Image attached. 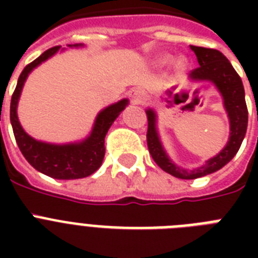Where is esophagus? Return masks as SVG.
Listing matches in <instances>:
<instances>
[{"mask_svg":"<svg viewBox=\"0 0 258 258\" xmlns=\"http://www.w3.org/2000/svg\"><path fill=\"white\" fill-rule=\"evenodd\" d=\"M130 96H131V99H133L135 104H139L143 100V97H145V91L142 88H135L130 92Z\"/></svg>","mask_w":258,"mask_h":258,"instance_id":"obj_1","label":"esophagus"}]
</instances>
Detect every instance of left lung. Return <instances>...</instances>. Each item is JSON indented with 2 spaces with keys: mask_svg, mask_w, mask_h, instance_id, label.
Segmentation results:
<instances>
[{
  "mask_svg": "<svg viewBox=\"0 0 258 258\" xmlns=\"http://www.w3.org/2000/svg\"><path fill=\"white\" fill-rule=\"evenodd\" d=\"M191 50L196 53L198 66L191 71L190 78L194 80H210L220 89L224 96L225 108L228 111L230 119V138L226 147L221 151L217 157L209 159L208 163L202 167L187 171L179 169L170 159L166 157L165 151L162 149L161 142L158 139L155 131V113L153 109L147 111V147L153 157L154 162L161 167L163 171L169 172L170 175L180 178V179H196L200 176L220 170L228 162L233 159L237 151L240 150L241 143L244 141L246 127H248V108L245 103V91L241 78L233 68L229 60L221 53L220 50L213 48H204V46L190 45Z\"/></svg>",
  "mask_w": 258,
  "mask_h": 258,
  "instance_id": "8db88e82",
  "label": "left lung"
}]
</instances>
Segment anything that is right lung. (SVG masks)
I'll return each instance as SVG.
<instances>
[{"label": "right lung", "instance_id": "add662e5", "mask_svg": "<svg viewBox=\"0 0 258 258\" xmlns=\"http://www.w3.org/2000/svg\"><path fill=\"white\" fill-rule=\"evenodd\" d=\"M78 46V45H75ZM60 49V46H53L45 50L41 56L29 62L18 78L17 86L12 95L10 101V121L13 127V134L17 142L18 149L25 159L42 174L54 178V179H79L86 178L96 171L101 166L105 154L104 138L105 134L116 119L117 115L124 109L128 100H120L103 109L97 115L96 123L93 127L91 137L79 145L54 146L34 141L22 130L17 119V101L21 93L22 86L26 76L37 67L40 62L45 61Z\"/></svg>", "mask_w": 258, "mask_h": 258}]
</instances>
